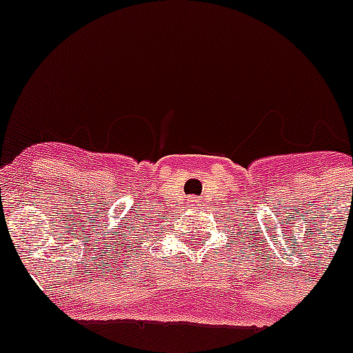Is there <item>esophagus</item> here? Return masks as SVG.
I'll return each instance as SVG.
<instances>
[{"mask_svg": "<svg viewBox=\"0 0 353 353\" xmlns=\"http://www.w3.org/2000/svg\"><path fill=\"white\" fill-rule=\"evenodd\" d=\"M189 203H190V205H194V206H198L201 201H199V199H196V198H189Z\"/></svg>", "mask_w": 353, "mask_h": 353, "instance_id": "1", "label": "esophagus"}]
</instances>
